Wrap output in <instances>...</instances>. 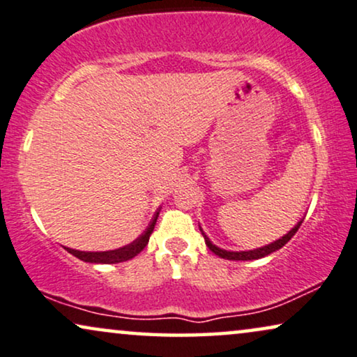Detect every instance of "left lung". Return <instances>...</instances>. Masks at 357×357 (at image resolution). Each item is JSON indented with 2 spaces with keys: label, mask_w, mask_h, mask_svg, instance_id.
Here are the masks:
<instances>
[{
  "label": "left lung",
  "mask_w": 357,
  "mask_h": 357,
  "mask_svg": "<svg viewBox=\"0 0 357 357\" xmlns=\"http://www.w3.org/2000/svg\"><path fill=\"white\" fill-rule=\"evenodd\" d=\"M301 225H302V220L298 222L297 225L294 227L292 230L289 231L287 235H284L282 238H279L278 241H274V243H271V245H268V246H263V248L251 250V251H227V250H220V248H217L215 245H212L211 240H208L207 236H206V234H204L202 230H201V231H202V235H204V240H206V245L208 246V250H211L212 253H215L217 256H220V258H223V259H230V261H250V259L264 258V256L271 255V253H273V251L282 248V246L286 245L287 241L291 240L294 235H296V231L298 230V227H301Z\"/></svg>",
  "instance_id": "obj_1"
}]
</instances>
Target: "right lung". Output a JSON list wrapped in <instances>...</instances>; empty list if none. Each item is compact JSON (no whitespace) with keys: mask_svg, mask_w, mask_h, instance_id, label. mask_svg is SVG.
<instances>
[{"mask_svg":"<svg viewBox=\"0 0 357 357\" xmlns=\"http://www.w3.org/2000/svg\"><path fill=\"white\" fill-rule=\"evenodd\" d=\"M160 215V208L155 212L153 218H151L150 225L145 228V231L142 234L139 238L132 241L130 245L122 246L119 250H111V251H78V250H71L66 248L68 253H71L73 256H76L78 259L86 261V263H102V264H114V263H122V261H129L140 253L142 250L149 245L150 235L153 231L156 218Z\"/></svg>","mask_w":357,"mask_h":357,"instance_id":"1","label":"right lung"}]
</instances>
